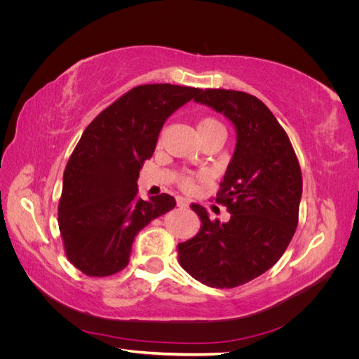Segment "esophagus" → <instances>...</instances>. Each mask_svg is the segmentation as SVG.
<instances>
[{
    "mask_svg": "<svg viewBox=\"0 0 359 359\" xmlns=\"http://www.w3.org/2000/svg\"><path fill=\"white\" fill-rule=\"evenodd\" d=\"M177 205L180 206V208H187V206H189L190 203H189L187 199H184V198L178 196V198H177Z\"/></svg>",
    "mask_w": 359,
    "mask_h": 359,
    "instance_id": "esophagus-1",
    "label": "esophagus"
}]
</instances>
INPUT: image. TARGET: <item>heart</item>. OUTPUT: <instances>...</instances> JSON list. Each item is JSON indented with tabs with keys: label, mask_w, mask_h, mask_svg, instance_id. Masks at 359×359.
Wrapping results in <instances>:
<instances>
[{
	"label": "heart",
	"mask_w": 359,
	"mask_h": 359,
	"mask_svg": "<svg viewBox=\"0 0 359 359\" xmlns=\"http://www.w3.org/2000/svg\"><path fill=\"white\" fill-rule=\"evenodd\" d=\"M214 130H223V126H222L219 121H217V119H214V118L206 116V118H202L201 121L198 123V133H199V135L208 133V132H214ZM181 186H182L184 189H190V187L193 186V180L189 178V177L182 178V180H181Z\"/></svg>",
	"instance_id": "obj_1"
}]
</instances>
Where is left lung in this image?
<instances>
[{
	"label": "left lung",
	"instance_id": "obj_1",
	"mask_svg": "<svg viewBox=\"0 0 359 359\" xmlns=\"http://www.w3.org/2000/svg\"><path fill=\"white\" fill-rule=\"evenodd\" d=\"M194 102L233 124L236 145L217 202L231 220L211 222L193 203L201 231L178 244L180 265L201 283L231 289L248 283L283 256L298 226L302 177L286 132L257 97L233 90H201Z\"/></svg>",
	"mask_w": 359,
	"mask_h": 359
}]
</instances>
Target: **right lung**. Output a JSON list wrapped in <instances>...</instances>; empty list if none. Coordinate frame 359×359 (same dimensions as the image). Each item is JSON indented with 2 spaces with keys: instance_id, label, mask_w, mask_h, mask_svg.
Instances as JSON below:
<instances>
[{
  "instance_id": "1",
  "label": "right lung",
  "mask_w": 359,
  "mask_h": 359,
  "mask_svg": "<svg viewBox=\"0 0 359 359\" xmlns=\"http://www.w3.org/2000/svg\"><path fill=\"white\" fill-rule=\"evenodd\" d=\"M201 93L170 83L140 85L85 128L64 170L58 226L70 262L90 277L128 265L136 235L175 208L170 194L137 196L144 161L153 156L166 119Z\"/></svg>"
}]
</instances>
